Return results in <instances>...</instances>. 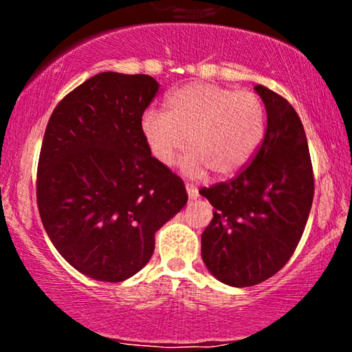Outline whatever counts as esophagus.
Segmentation results:
<instances>
[{
    "mask_svg": "<svg viewBox=\"0 0 352 352\" xmlns=\"http://www.w3.org/2000/svg\"><path fill=\"white\" fill-rule=\"evenodd\" d=\"M185 187H187V193H188V199H190V200L199 199V190H197L195 185L187 184V185H185Z\"/></svg>",
    "mask_w": 352,
    "mask_h": 352,
    "instance_id": "esophagus-1",
    "label": "esophagus"
}]
</instances>
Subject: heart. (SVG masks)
Wrapping results in <instances>:
<instances>
[{
	"label": "heart",
	"instance_id": "heart-1",
	"mask_svg": "<svg viewBox=\"0 0 352 352\" xmlns=\"http://www.w3.org/2000/svg\"><path fill=\"white\" fill-rule=\"evenodd\" d=\"M265 129L260 96L210 82L177 89L165 99V114L147 109L140 117V134L157 162L172 164L187 142L184 167L192 173L207 167L217 177L240 172L263 142Z\"/></svg>",
	"mask_w": 352,
	"mask_h": 352
}]
</instances>
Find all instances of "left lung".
Wrapping results in <instances>:
<instances>
[{
  "label": "left lung",
  "instance_id": "8db88e82",
  "mask_svg": "<svg viewBox=\"0 0 352 352\" xmlns=\"http://www.w3.org/2000/svg\"><path fill=\"white\" fill-rule=\"evenodd\" d=\"M254 91L268 116L263 142L232 180L200 190L215 210L201 233V258L217 280L236 288L263 283L288 263L314 195L301 119L272 89Z\"/></svg>",
  "mask_w": 352,
  "mask_h": 352
}]
</instances>
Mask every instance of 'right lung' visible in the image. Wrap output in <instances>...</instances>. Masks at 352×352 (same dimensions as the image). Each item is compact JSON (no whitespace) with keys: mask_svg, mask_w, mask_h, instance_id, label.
I'll return each instance as SVG.
<instances>
[{"mask_svg":"<svg viewBox=\"0 0 352 352\" xmlns=\"http://www.w3.org/2000/svg\"><path fill=\"white\" fill-rule=\"evenodd\" d=\"M157 91L147 74L100 72L60 100L44 132L36 180L44 230L72 268L98 281L140 272L157 230L188 200L140 134Z\"/></svg>","mask_w":352,"mask_h":352,"instance_id":"1","label":"right lung"}]
</instances>
